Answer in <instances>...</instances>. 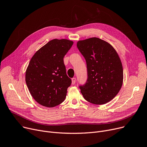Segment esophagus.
Instances as JSON below:
<instances>
[{"label": "esophagus", "mask_w": 147, "mask_h": 147, "mask_svg": "<svg viewBox=\"0 0 147 147\" xmlns=\"http://www.w3.org/2000/svg\"><path fill=\"white\" fill-rule=\"evenodd\" d=\"M71 80H72V84H74L76 83V78L73 77V79H71Z\"/></svg>", "instance_id": "esophagus-1"}]
</instances>
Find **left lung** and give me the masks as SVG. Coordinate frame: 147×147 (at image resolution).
Segmentation results:
<instances>
[{"label":"left lung","mask_w":147,"mask_h":147,"mask_svg":"<svg viewBox=\"0 0 147 147\" xmlns=\"http://www.w3.org/2000/svg\"><path fill=\"white\" fill-rule=\"evenodd\" d=\"M77 47L87 64V82L79 86L84 98L94 105L110 102L123 83V67L118 53L109 43L96 37L79 41Z\"/></svg>","instance_id":"obj_1"}]
</instances>
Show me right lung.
<instances>
[{"label":"right lung","instance_id":"1","mask_svg":"<svg viewBox=\"0 0 147 147\" xmlns=\"http://www.w3.org/2000/svg\"><path fill=\"white\" fill-rule=\"evenodd\" d=\"M73 44L67 39H54L31 59L25 81L31 96L41 105L53 107L65 100L71 80L66 74L63 58Z\"/></svg>","mask_w":147,"mask_h":147}]
</instances>
